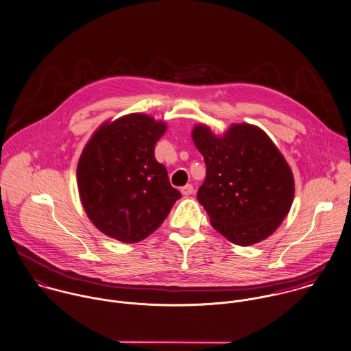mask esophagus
<instances>
[{"mask_svg":"<svg viewBox=\"0 0 351 351\" xmlns=\"http://www.w3.org/2000/svg\"><path fill=\"white\" fill-rule=\"evenodd\" d=\"M182 194L184 195V197H189V195H191L193 193H194V187L191 186V184H186L184 187H182Z\"/></svg>","mask_w":351,"mask_h":351,"instance_id":"esophagus-1","label":"esophagus"}]
</instances>
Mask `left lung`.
<instances>
[{
	"label": "left lung",
	"mask_w": 351,
	"mask_h": 351,
	"mask_svg": "<svg viewBox=\"0 0 351 351\" xmlns=\"http://www.w3.org/2000/svg\"><path fill=\"white\" fill-rule=\"evenodd\" d=\"M191 137L206 164L197 197L213 228L241 247L271 236L294 198L293 172L276 143L250 123H233L221 136L199 123Z\"/></svg>",
	"instance_id": "8db88e82"
}]
</instances>
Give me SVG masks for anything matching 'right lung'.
I'll return each instance as SVG.
<instances>
[{
    "label": "right lung",
    "instance_id": "right-lung-1",
    "mask_svg": "<svg viewBox=\"0 0 351 351\" xmlns=\"http://www.w3.org/2000/svg\"><path fill=\"white\" fill-rule=\"evenodd\" d=\"M165 132V122L134 112L106 121L82 149L77 164L80 199L106 236L138 243L182 197L171 186L167 168L154 158V145Z\"/></svg>",
    "mask_w": 351,
    "mask_h": 351
}]
</instances>
